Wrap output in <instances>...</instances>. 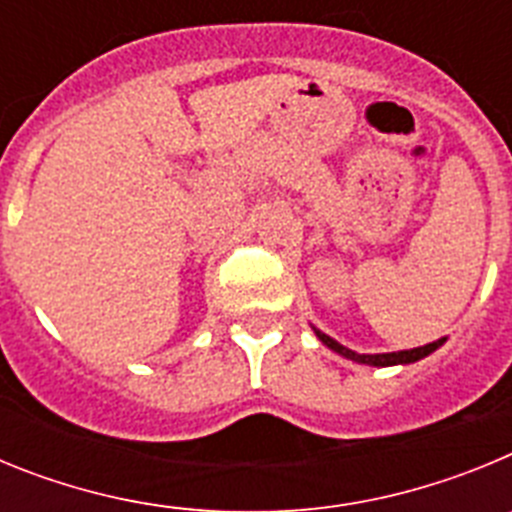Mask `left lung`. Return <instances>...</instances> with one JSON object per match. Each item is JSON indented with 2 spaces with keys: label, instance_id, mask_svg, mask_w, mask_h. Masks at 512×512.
Wrapping results in <instances>:
<instances>
[{
  "label": "left lung",
  "instance_id": "obj_1",
  "mask_svg": "<svg viewBox=\"0 0 512 512\" xmlns=\"http://www.w3.org/2000/svg\"><path fill=\"white\" fill-rule=\"evenodd\" d=\"M312 333L318 336V341L323 343V346H328L333 354L343 356V359H351L356 361V364H366V366H405V364H415V361L425 359V356H431L436 348H441L443 343H446V338H438V341L433 343H425V346H418V348H408V351H392V354H356V351H351V348L341 346V343L336 341V338L325 336L323 330H318L315 325H312Z\"/></svg>",
  "mask_w": 512,
  "mask_h": 512
}]
</instances>
